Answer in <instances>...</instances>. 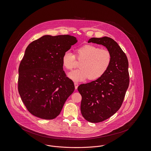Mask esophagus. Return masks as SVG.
<instances>
[{
	"label": "esophagus",
	"mask_w": 151,
	"mask_h": 151,
	"mask_svg": "<svg viewBox=\"0 0 151 151\" xmlns=\"http://www.w3.org/2000/svg\"><path fill=\"white\" fill-rule=\"evenodd\" d=\"M74 85H75V89H77L78 86V82H74Z\"/></svg>",
	"instance_id": "34e87169"
}]
</instances>
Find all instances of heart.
<instances>
[{
  "label": "heart",
  "mask_w": 151,
  "mask_h": 151,
  "mask_svg": "<svg viewBox=\"0 0 151 151\" xmlns=\"http://www.w3.org/2000/svg\"><path fill=\"white\" fill-rule=\"evenodd\" d=\"M76 57L81 61L80 69L71 72L68 76L71 80L81 81L89 78L96 80L108 70L112 60L111 52L93 45H85L76 49V55L70 51H66L62 56L63 66L69 70L76 66Z\"/></svg>",
  "instance_id": "obj_1"
}]
</instances>
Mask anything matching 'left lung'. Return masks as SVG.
Wrapping results in <instances>:
<instances>
[{"mask_svg": "<svg viewBox=\"0 0 151 151\" xmlns=\"http://www.w3.org/2000/svg\"><path fill=\"white\" fill-rule=\"evenodd\" d=\"M90 42L105 46L112 56L111 66L102 77L78 87L82 116L97 123L109 119L120 108L129 84V64L125 52L111 38H92Z\"/></svg>", "mask_w": 151, "mask_h": 151, "instance_id": "1", "label": "left lung"}]
</instances>
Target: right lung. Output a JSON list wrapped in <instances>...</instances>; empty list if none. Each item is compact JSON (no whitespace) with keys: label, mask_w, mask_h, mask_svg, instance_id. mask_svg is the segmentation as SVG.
Here are the masks:
<instances>
[{"label":"right lung","mask_w":151,"mask_h":151,"mask_svg":"<svg viewBox=\"0 0 151 151\" xmlns=\"http://www.w3.org/2000/svg\"><path fill=\"white\" fill-rule=\"evenodd\" d=\"M77 42L69 35H44L27 47L19 67L18 88L32 115L55 119L73 93L74 82L63 70L62 56Z\"/></svg>","instance_id":"1"}]
</instances>
